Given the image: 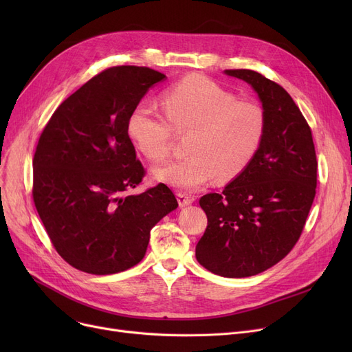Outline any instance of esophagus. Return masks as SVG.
<instances>
[{"label":"esophagus","instance_id":"esophagus-1","mask_svg":"<svg viewBox=\"0 0 352 352\" xmlns=\"http://www.w3.org/2000/svg\"><path fill=\"white\" fill-rule=\"evenodd\" d=\"M177 199H178V204L179 207H186V206H190L194 202V197L186 194V192H178L177 194Z\"/></svg>","mask_w":352,"mask_h":352}]
</instances>
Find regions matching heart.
Instances as JSON below:
<instances>
[{
    "mask_svg": "<svg viewBox=\"0 0 352 352\" xmlns=\"http://www.w3.org/2000/svg\"><path fill=\"white\" fill-rule=\"evenodd\" d=\"M162 109L138 104L126 120V134L150 161L166 158L173 131L188 134L187 157L153 170L157 181L179 190H195L212 177L230 181L241 174L263 144L267 120L263 107L235 100L231 91L207 77L188 76L166 88Z\"/></svg>",
    "mask_w": 352,
    "mask_h": 352,
    "instance_id": "obj_1",
    "label": "heart"
}]
</instances>
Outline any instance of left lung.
Here are the masks:
<instances>
[{"label":"left lung","mask_w":352,"mask_h":352,"mask_svg":"<svg viewBox=\"0 0 352 352\" xmlns=\"http://www.w3.org/2000/svg\"><path fill=\"white\" fill-rule=\"evenodd\" d=\"M260 97L267 128L247 168L224 188L199 198L208 224L195 247L208 271L244 278L260 274L297 244L316 197L317 155L311 128L288 92L252 69H226Z\"/></svg>","instance_id":"obj_1"}]
</instances>
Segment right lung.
I'll use <instances>...</instances> for the list:
<instances>
[{
    "instance_id": "add662e5",
    "label": "right lung",
    "mask_w": 352,
    "mask_h": 352,
    "mask_svg": "<svg viewBox=\"0 0 352 352\" xmlns=\"http://www.w3.org/2000/svg\"><path fill=\"white\" fill-rule=\"evenodd\" d=\"M165 78L148 67H111L54 111L32 160V198L54 248L74 268L108 275L137 265L150 231L178 202L165 186L126 195L145 170L126 120Z\"/></svg>"
}]
</instances>
